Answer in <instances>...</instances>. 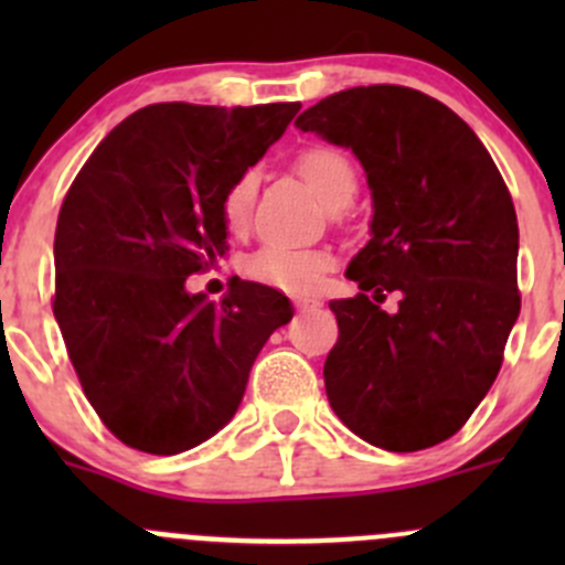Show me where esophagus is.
Segmentation results:
<instances>
[{
	"mask_svg": "<svg viewBox=\"0 0 565 565\" xmlns=\"http://www.w3.org/2000/svg\"><path fill=\"white\" fill-rule=\"evenodd\" d=\"M295 306H298V311H315L322 303L317 298H295Z\"/></svg>",
	"mask_w": 565,
	"mask_h": 565,
	"instance_id": "1",
	"label": "esophagus"
}]
</instances>
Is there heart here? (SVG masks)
<instances>
[{
    "instance_id": "obj_1",
    "label": "heart",
    "mask_w": 565,
    "mask_h": 565,
    "mask_svg": "<svg viewBox=\"0 0 565 565\" xmlns=\"http://www.w3.org/2000/svg\"><path fill=\"white\" fill-rule=\"evenodd\" d=\"M295 172L309 182L311 191L328 204L330 210H341L355 196L358 174L355 167L330 147H306L295 156ZM256 174L243 172L226 188L221 199V215L226 230L241 235L248 230L254 213ZM333 267V254L322 248H295V246H262L246 259V270L256 281L289 295H309L319 289L324 273Z\"/></svg>"
}]
</instances>
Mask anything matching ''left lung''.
<instances>
[{
	"mask_svg": "<svg viewBox=\"0 0 565 565\" xmlns=\"http://www.w3.org/2000/svg\"><path fill=\"white\" fill-rule=\"evenodd\" d=\"M295 125L352 150L372 191V237L347 265L361 292L330 300V407L385 451L437 446L492 388L520 317L509 188L470 125L418 89L352 87ZM388 291L393 316L376 306Z\"/></svg>",
	"mask_w": 565,
	"mask_h": 565,
	"instance_id": "left-lung-1",
	"label": "left lung"
}]
</instances>
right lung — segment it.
<instances>
[{
    "label": "right lung",
    "mask_w": 565,
    "mask_h": 565,
    "mask_svg": "<svg viewBox=\"0 0 565 565\" xmlns=\"http://www.w3.org/2000/svg\"><path fill=\"white\" fill-rule=\"evenodd\" d=\"M298 108H139L62 202L56 324L95 413L136 451L172 457L224 429L259 350L295 315L265 284L237 281L213 303L185 278L226 254L221 199Z\"/></svg>",
    "instance_id": "obj_1"
}]
</instances>
